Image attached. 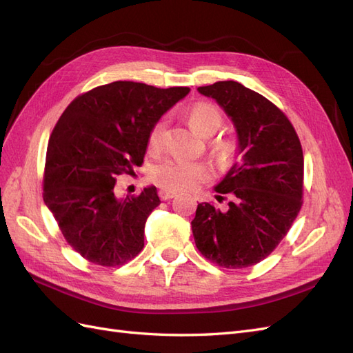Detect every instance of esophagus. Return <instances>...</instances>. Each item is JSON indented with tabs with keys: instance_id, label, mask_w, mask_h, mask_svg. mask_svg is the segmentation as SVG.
<instances>
[{
	"instance_id": "1",
	"label": "esophagus",
	"mask_w": 353,
	"mask_h": 353,
	"mask_svg": "<svg viewBox=\"0 0 353 353\" xmlns=\"http://www.w3.org/2000/svg\"><path fill=\"white\" fill-rule=\"evenodd\" d=\"M175 196H176L175 191H169V190H159V197L162 199V200H169V199H172V197H175Z\"/></svg>"
}]
</instances>
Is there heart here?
Listing matches in <instances>:
<instances>
[{
  "mask_svg": "<svg viewBox=\"0 0 353 353\" xmlns=\"http://www.w3.org/2000/svg\"><path fill=\"white\" fill-rule=\"evenodd\" d=\"M187 119L194 130L203 135L210 137L223 123V112L218 104L212 101H197L187 109ZM166 121H157L148 134V150L159 153L165 145ZM210 150L218 159L231 162L236 159L239 143L230 135H219L209 141ZM210 176V169L205 162H191L183 159H166L154 165L150 170V179L156 185L169 191L193 190L205 183Z\"/></svg>",
  "mask_w": 353,
  "mask_h": 353,
  "instance_id": "heart-1",
  "label": "heart"
}]
</instances>
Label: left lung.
Wrapping results in <instances>:
<instances>
[{
    "label": "left lung",
    "instance_id": "obj_1",
    "mask_svg": "<svg viewBox=\"0 0 353 353\" xmlns=\"http://www.w3.org/2000/svg\"><path fill=\"white\" fill-rule=\"evenodd\" d=\"M199 92L215 99L239 135L241 162L215 188L228 209L200 203L191 221L199 252L222 268L239 270L270 256L292 228L303 203V152L281 109L236 81ZM227 199V197H225Z\"/></svg>",
    "mask_w": 353,
    "mask_h": 353
}]
</instances>
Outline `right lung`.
Instances as JSON below:
<instances>
[{"mask_svg": "<svg viewBox=\"0 0 353 353\" xmlns=\"http://www.w3.org/2000/svg\"><path fill=\"white\" fill-rule=\"evenodd\" d=\"M188 91L116 81L78 95L61 113L48 140L42 197L83 259L114 268L143 250L157 190L116 199V176L143 163L152 126Z\"/></svg>", "mask_w": 353, "mask_h": 353, "instance_id": "right-lung-1", "label": "right lung"}]
</instances>
